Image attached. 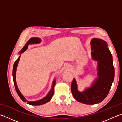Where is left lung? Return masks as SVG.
<instances>
[{"label":"left lung","mask_w":122,"mask_h":122,"mask_svg":"<svg viewBox=\"0 0 122 122\" xmlns=\"http://www.w3.org/2000/svg\"><path fill=\"white\" fill-rule=\"evenodd\" d=\"M91 56L97 62V75L90 87L83 92L78 90L75 78L71 83V90L74 98L79 102L92 105L104 100L110 90L114 80L115 69L112 56L108 44L101 39L93 38L90 41Z\"/></svg>","instance_id":"obj_1"}]
</instances>
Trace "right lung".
Returning a JSON list of instances; mask_svg holds the SVG:
<instances>
[{"instance_id": "1", "label": "right lung", "mask_w": 122, "mask_h": 122, "mask_svg": "<svg viewBox=\"0 0 122 122\" xmlns=\"http://www.w3.org/2000/svg\"><path fill=\"white\" fill-rule=\"evenodd\" d=\"M41 42V40L39 38H38V37H36V38L33 37V38H31L29 39L27 42V43L25 44V45L23 47V48H22L21 49V51H19L20 52L19 56L18 57V59L15 61V62H14V65H13V73H12V75H13V82H14V86H15L16 92H17L18 95H19V96L20 97V98H21L24 102H27V104L32 105V106H40V105L44 104L45 103L48 102L49 101L51 100V98H52V96L54 94V90L55 82H56V80L55 79L52 82V86H51V89L49 92L48 94H47L45 97L38 101H28L27 100H26V98L21 93V92H20L19 89H18L17 84H16V69H17L18 63H19V60L20 59V56H21V54L27 49L29 45L38 44H40Z\"/></svg>"}]
</instances>
